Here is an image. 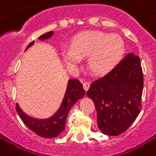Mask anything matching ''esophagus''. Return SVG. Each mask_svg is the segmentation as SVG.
<instances>
[{"mask_svg": "<svg viewBox=\"0 0 156 156\" xmlns=\"http://www.w3.org/2000/svg\"><path fill=\"white\" fill-rule=\"evenodd\" d=\"M83 86L84 90H88L89 87H90V82L89 81H84L83 83Z\"/></svg>", "mask_w": 156, "mask_h": 156, "instance_id": "esophagus-1", "label": "esophagus"}]
</instances>
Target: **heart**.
Wrapping results in <instances>:
<instances>
[{
    "label": "heart",
    "mask_w": 156,
    "mask_h": 156,
    "mask_svg": "<svg viewBox=\"0 0 156 156\" xmlns=\"http://www.w3.org/2000/svg\"><path fill=\"white\" fill-rule=\"evenodd\" d=\"M124 50L121 36L93 30L78 34L72 42L71 48L62 51V56L69 66H75L81 58L89 55L90 70L96 74H104L120 61Z\"/></svg>",
    "instance_id": "obj_1"
}]
</instances>
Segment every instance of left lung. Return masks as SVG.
I'll use <instances>...</instances> for the list:
<instances>
[{"mask_svg": "<svg viewBox=\"0 0 156 156\" xmlns=\"http://www.w3.org/2000/svg\"><path fill=\"white\" fill-rule=\"evenodd\" d=\"M142 89L141 59L133 53L91 83L87 96L94 102L101 131L118 136L129 128L142 108Z\"/></svg>", "mask_w": 156, "mask_h": 156, "instance_id": "obj_1", "label": "left lung"}]
</instances>
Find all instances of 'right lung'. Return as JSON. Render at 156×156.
<instances>
[{
  "label": "right lung",
  "instance_id": "1",
  "mask_svg": "<svg viewBox=\"0 0 156 156\" xmlns=\"http://www.w3.org/2000/svg\"><path fill=\"white\" fill-rule=\"evenodd\" d=\"M53 32H48L39 37L40 41H45L51 38ZM34 44V41H32L27 46V49ZM26 49V50H27ZM85 94V90L83 88V84L79 80L74 78L68 81L67 88L62 104L58 110L53 115L46 119H37L31 117L24 113L20 108L18 104H16V111L19 114L20 117L25 124L32 131L41 137L45 138H53L58 136L61 132L64 131L66 122L69 110L73 105L76 104L78 99L82 98Z\"/></svg>",
  "mask_w": 156,
  "mask_h": 156
}]
</instances>
